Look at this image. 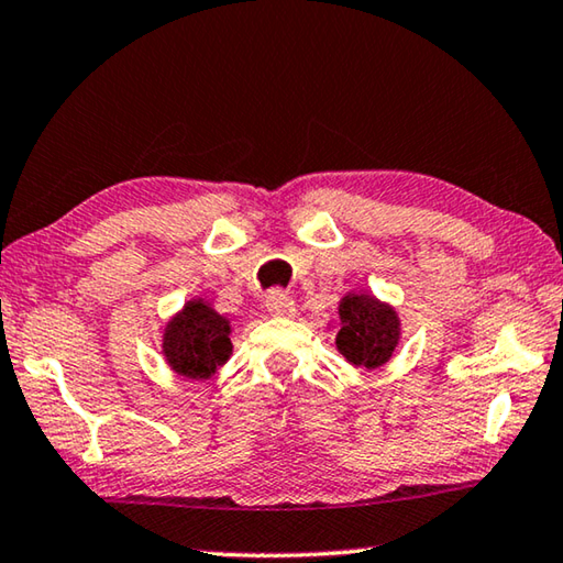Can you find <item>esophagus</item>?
<instances>
[{
    "mask_svg": "<svg viewBox=\"0 0 563 563\" xmlns=\"http://www.w3.org/2000/svg\"><path fill=\"white\" fill-rule=\"evenodd\" d=\"M265 308H268V312L275 318H290L295 312V302L288 292L271 290L268 298H265Z\"/></svg>",
    "mask_w": 563,
    "mask_h": 563,
    "instance_id": "obj_1",
    "label": "esophagus"
}]
</instances>
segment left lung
Returning a JSON list of instances; mask_svg holds the SVG:
<instances>
[{"mask_svg":"<svg viewBox=\"0 0 563 563\" xmlns=\"http://www.w3.org/2000/svg\"><path fill=\"white\" fill-rule=\"evenodd\" d=\"M340 330L335 347L352 367L377 369L393 357L402 322L389 302L369 292H347L338 305Z\"/></svg>","mask_w":563,"mask_h":563,"instance_id":"8db88e82","label":"left lung"}]
</instances>
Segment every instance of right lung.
Returning <instances> with one entry per match:
<instances>
[{"instance_id":"add662e5","label":"right lung","mask_w":563,"mask_h":563,"mask_svg":"<svg viewBox=\"0 0 563 563\" xmlns=\"http://www.w3.org/2000/svg\"><path fill=\"white\" fill-rule=\"evenodd\" d=\"M231 320L211 308L203 298L188 300L166 322L161 352L176 375L211 379L233 355Z\"/></svg>"}]
</instances>
